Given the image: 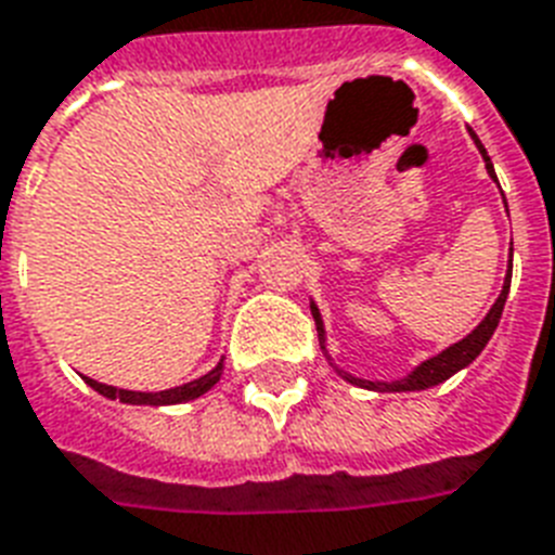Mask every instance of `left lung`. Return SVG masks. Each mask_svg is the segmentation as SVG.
<instances>
[{
	"mask_svg": "<svg viewBox=\"0 0 555 555\" xmlns=\"http://www.w3.org/2000/svg\"><path fill=\"white\" fill-rule=\"evenodd\" d=\"M470 137L476 139V145H479L481 156H485V165H488V173L496 179V173H493V162H490L488 151H485V145L479 142V137L470 130ZM507 293H511V273L504 276V287L502 293H499V299L493 301V308H490V313L485 319H481V324L476 327V331L470 333V336H465L462 341H456V345H450L448 350H441L439 356H434V359H427V362H422L416 367V371L410 373L408 379L402 382H367V379H356V376H350V373L339 371L345 379L350 382V385H359V387H367V390H379V393H399V390H425V387H434L439 385V382L450 379L453 373L462 371V367H467V364L476 359V356L485 350V345L490 341V336H493V331L499 327V319H502V310H504V301H507ZM310 310H313V319H317V331H319V341L324 345V324H322V317H319L317 305H310Z\"/></svg>",
	"mask_w": 555,
	"mask_h": 555,
	"instance_id": "8db88e82",
	"label": "left lung"
}]
</instances>
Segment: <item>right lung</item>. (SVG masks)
Instances as JSON below:
<instances>
[{
	"instance_id": "right-lung-1",
	"label": "right lung",
	"mask_w": 555,
	"mask_h": 555,
	"mask_svg": "<svg viewBox=\"0 0 555 555\" xmlns=\"http://www.w3.org/2000/svg\"><path fill=\"white\" fill-rule=\"evenodd\" d=\"M222 367L224 364L219 362L210 373H205L202 379H193L188 382V385L182 387H170V390H159V393H137V390H119V387H111V385H102V382L90 379V376H85V382H88L93 390H99L102 396H107V399H119V402L125 404H179V402H191V399H196V396L207 393L210 387L219 382V376H222Z\"/></svg>"
}]
</instances>
